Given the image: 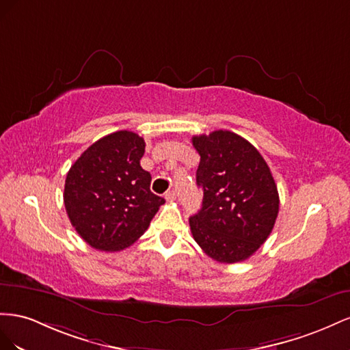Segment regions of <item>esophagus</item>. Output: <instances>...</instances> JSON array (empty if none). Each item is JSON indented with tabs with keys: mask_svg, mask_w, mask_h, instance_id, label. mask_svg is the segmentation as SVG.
<instances>
[{
	"mask_svg": "<svg viewBox=\"0 0 350 350\" xmlns=\"http://www.w3.org/2000/svg\"><path fill=\"white\" fill-rule=\"evenodd\" d=\"M165 199H167V201H170V202L174 201V199H176V191H173V189H172V191H168L165 193Z\"/></svg>",
	"mask_w": 350,
	"mask_h": 350,
	"instance_id": "esophagus-1",
	"label": "esophagus"
}]
</instances>
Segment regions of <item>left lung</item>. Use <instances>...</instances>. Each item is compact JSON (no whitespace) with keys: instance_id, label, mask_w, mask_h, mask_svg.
<instances>
[{"instance_id":"obj_1","label":"left lung","mask_w":350,"mask_h":350,"mask_svg":"<svg viewBox=\"0 0 350 350\" xmlns=\"http://www.w3.org/2000/svg\"><path fill=\"white\" fill-rule=\"evenodd\" d=\"M192 144L204 191L202 208L189 218L195 242L217 262L245 261L275 223L280 199L273 174L256 148L233 132L193 136Z\"/></svg>"}]
</instances>
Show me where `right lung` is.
I'll return each mask as SVG.
<instances>
[{"instance_id":"obj_1","label":"right lung","mask_w":350,"mask_h":350,"mask_svg":"<svg viewBox=\"0 0 350 350\" xmlns=\"http://www.w3.org/2000/svg\"><path fill=\"white\" fill-rule=\"evenodd\" d=\"M145 141L120 131L89 146L70 167L64 206L83 241L117 252L141 237L165 201L151 192V174L141 167Z\"/></svg>"}]
</instances>
